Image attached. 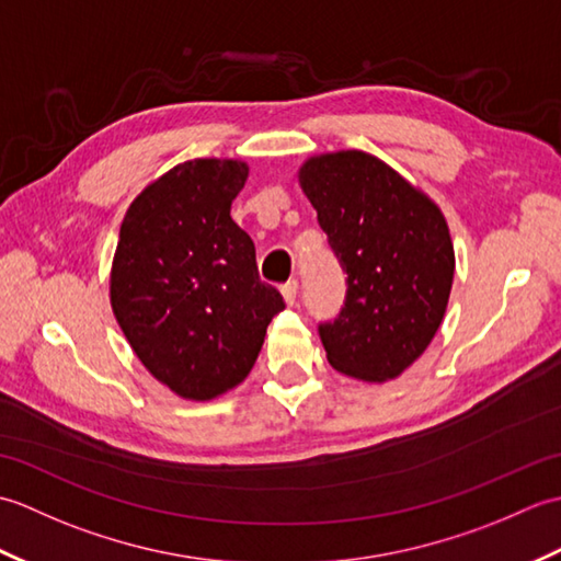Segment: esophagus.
<instances>
[{
  "label": "esophagus",
  "mask_w": 561,
  "mask_h": 561,
  "mask_svg": "<svg viewBox=\"0 0 561 561\" xmlns=\"http://www.w3.org/2000/svg\"><path fill=\"white\" fill-rule=\"evenodd\" d=\"M282 296H284V301H287L289 306H294L296 296H299V282L291 279V282L284 284V287H282Z\"/></svg>",
  "instance_id": "esophagus-1"
}]
</instances>
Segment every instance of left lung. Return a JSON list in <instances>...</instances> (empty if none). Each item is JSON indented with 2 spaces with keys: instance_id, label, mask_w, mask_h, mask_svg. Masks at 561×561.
Returning a JSON list of instances; mask_svg holds the SVG:
<instances>
[{
  "instance_id": "1",
  "label": "left lung",
  "mask_w": 561,
  "mask_h": 561,
  "mask_svg": "<svg viewBox=\"0 0 561 561\" xmlns=\"http://www.w3.org/2000/svg\"><path fill=\"white\" fill-rule=\"evenodd\" d=\"M299 183L347 270L344 308L318 328L330 366L366 383L398 378L444 323L456 272L444 211L356 149L306 159Z\"/></svg>"
}]
</instances>
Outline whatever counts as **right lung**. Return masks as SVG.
<instances>
[{
	"mask_svg": "<svg viewBox=\"0 0 561 561\" xmlns=\"http://www.w3.org/2000/svg\"><path fill=\"white\" fill-rule=\"evenodd\" d=\"M245 181L238 159L178 163L141 190L121 226L111 267L117 325L147 371L185 400L243 383L284 311L231 219Z\"/></svg>",
	"mask_w": 561,
	"mask_h": 561,
	"instance_id": "obj_1",
	"label": "right lung"
}]
</instances>
